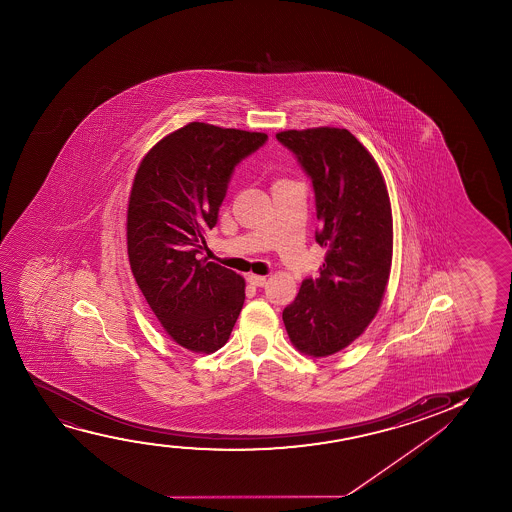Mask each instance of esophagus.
Masks as SVG:
<instances>
[{
	"instance_id": "obj_1",
	"label": "esophagus",
	"mask_w": 512,
	"mask_h": 512,
	"mask_svg": "<svg viewBox=\"0 0 512 512\" xmlns=\"http://www.w3.org/2000/svg\"><path fill=\"white\" fill-rule=\"evenodd\" d=\"M246 281L253 285V287H264L266 285V278L264 276H257V274H248Z\"/></svg>"
}]
</instances>
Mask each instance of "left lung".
Returning a JSON list of instances; mask_svg holds the SVG:
<instances>
[{"instance_id": "left-lung-1", "label": "left lung", "mask_w": 512, "mask_h": 512, "mask_svg": "<svg viewBox=\"0 0 512 512\" xmlns=\"http://www.w3.org/2000/svg\"><path fill=\"white\" fill-rule=\"evenodd\" d=\"M315 190L318 245L327 248L318 278H306L283 322L297 350L327 357L355 341L378 313L390 276V197L378 164L348 131H283Z\"/></svg>"}]
</instances>
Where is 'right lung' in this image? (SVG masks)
Returning <instances> with one entry per match:
<instances>
[{"instance_id": "1", "label": "right lung", "mask_w": 512, "mask_h": 512, "mask_svg": "<svg viewBox=\"0 0 512 512\" xmlns=\"http://www.w3.org/2000/svg\"><path fill=\"white\" fill-rule=\"evenodd\" d=\"M266 141L264 133L190 122L159 141L134 176L127 210L134 280L168 336L187 350L222 348L243 308L245 280L197 255L234 169Z\"/></svg>"}]
</instances>
